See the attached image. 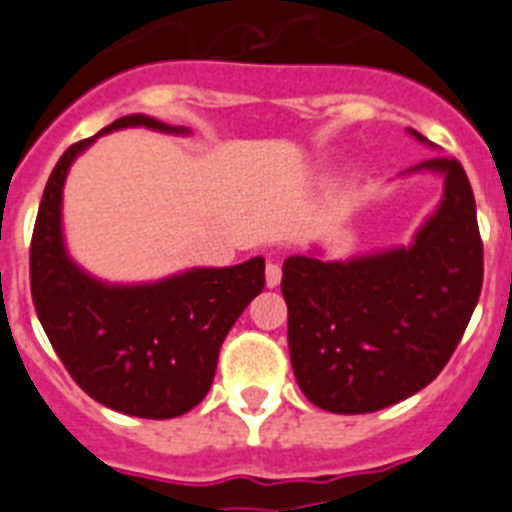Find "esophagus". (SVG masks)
Masks as SVG:
<instances>
[{"mask_svg": "<svg viewBox=\"0 0 512 512\" xmlns=\"http://www.w3.org/2000/svg\"><path fill=\"white\" fill-rule=\"evenodd\" d=\"M265 283H268L270 289H276L278 283H281V265L273 263V260L265 265Z\"/></svg>", "mask_w": 512, "mask_h": 512, "instance_id": "obj_1", "label": "esophagus"}]
</instances>
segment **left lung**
I'll return each instance as SVG.
<instances>
[{
	"mask_svg": "<svg viewBox=\"0 0 512 512\" xmlns=\"http://www.w3.org/2000/svg\"><path fill=\"white\" fill-rule=\"evenodd\" d=\"M409 135L427 143L416 130ZM411 171L440 174L445 192L409 247L346 263L317 255L283 263L291 367L309 401L333 414L380 411L427 388L482 294V236L466 171L445 156Z\"/></svg>",
	"mask_w": 512,
	"mask_h": 512,
	"instance_id": "1",
	"label": "left lung"
}]
</instances>
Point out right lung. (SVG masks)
Returning a JSON list of instances; mask_svg holds the SVG:
<instances>
[{
    "label": "right lung",
    "instance_id": "1",
    "mask_svg": "<svg viewBox=\"0 0 512 512\" xmlns=\"http://www.w3.org/2000/svg\"><path fill=\"white\" fill-rule=\"evenodd\" d=\"M124 127L190 132L130 114L98 135ZM96 137L64 150L46 182L30 242V294L51 346L93 401L140 419H174L208 395L223 338L263 291L265 260L135 286L103 283L77 268L64 247L62 187Z\"/></svg>",
    "mask_w": 512,
    "mask_h": 512
}]
</instances>
